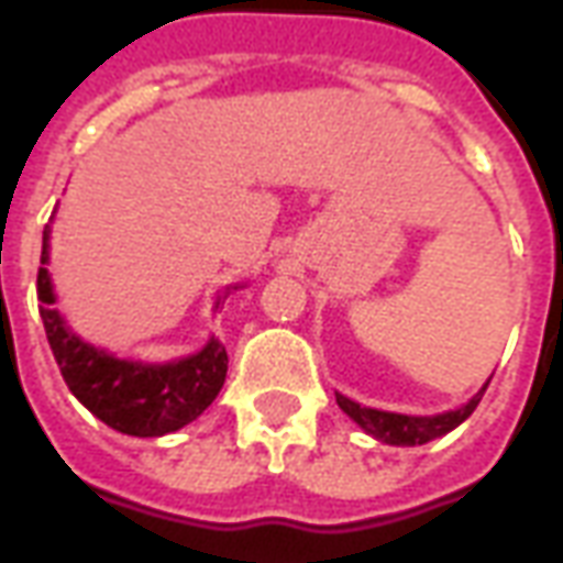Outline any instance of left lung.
Listing matches in <instances>:
<instances>
[{
    "mask_svg": "<svg viewBox=\"0 0 563 563\" xmlns=\"http://www.w3.org/2000/svg\"><path fill=\"white\" fill-rule=\"evenodd\" d=\"M485 389H488V383H485L483 389L476 391L464 407L437 416H404L386 413V410H371V407H362V404L350 401V398H343V395H338V407H341L343 413L350 416L358 428H365L367 434L377 437L383 443H391V446H422L428 440L443 437L449 434L452 428H459V424L476 410V404L483 401Z\"/></svg>",
    "mask_w": 563,
    "mask_h": 563,
    "instance_id": "1",
    "label": "left lung"
}]
</instances>
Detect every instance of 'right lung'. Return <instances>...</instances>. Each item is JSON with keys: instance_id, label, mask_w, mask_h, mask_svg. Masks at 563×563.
Masks as SVG:
<instances>
[{"instance_id": "1", "label": "right lung", "mask_w": 563, "mask_h": 563, "mask_svg": "<svg viewBox=\"0 0 563 563\" xmlns=\"http://www.w3.org/2000/svg\"><path fill=\"white\" fill-rule=\"evenodd\" d=\"M47 229L42 244V268H38V313H42L47 343L54 350L59 374L71 395L78 398L96 419L111 424L120 434L162 437L184 428L208 410L220 395L229 371V355L217 338L205 343V350L186 355L168 365H144L114 358L92 343L80 341L68 329L66 319L54 310V286L47 274Z\"/></svg>"}]
</instances>
